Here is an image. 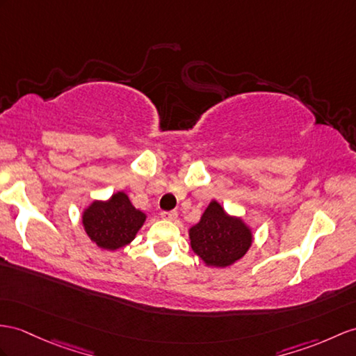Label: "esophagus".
<instances>
[{"label":"esophagus","instance_id":"34e87169","mask_svg":"<svg viewBox=\"0 0 356 356\" xmlns=\"http://www.w3.org/2000/svg\"><path fill=\"white\" fill-rule=\"evenodd\" d=\"M161 218L164 220H175L178 218V213L175 210H173V211H163L161 213Z\"/></svg>","mask_w":356,"mask_h":356}]
</instances>
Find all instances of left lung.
I'll use <instances>...</instances> for the list:
<instances>
[{"mask_svg": "<svg viewBox=\"0 0 356 356\" xmlns=\"http://www.w3.org/2000/svg\"><path fill=\"white\" fill-rule=\"evenodd\" d=\"M190 246L207 267L227 268L240 261L254 243L252 228L211 199L201 219L188 228Z\"/></svg>", "mask_w": 356, "mask_h": 356, "instance_id": "obj_1", "label": "left lung"}]
</instances>
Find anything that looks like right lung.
I'll list each match as a JSON object with an SVG mask.
<instances>
[{
  "label": "right lung",
  "mask_w": 356,
  "mask_h": 356,
  "mask_svg": "<svg viewBox=\"0 0 356 356\" xmlns=\"http://www.w3.org/2000/svg\"><path fill=\"white\" fill-rule=\"evenodd\" d=\"M146 218L148 216L137 210L124 190H118L107 201H92L83 210L81 222L92 243L115 252L131 243Z\"/></svg>",
  "instance_id": "add662e5"
}]
</instances>
